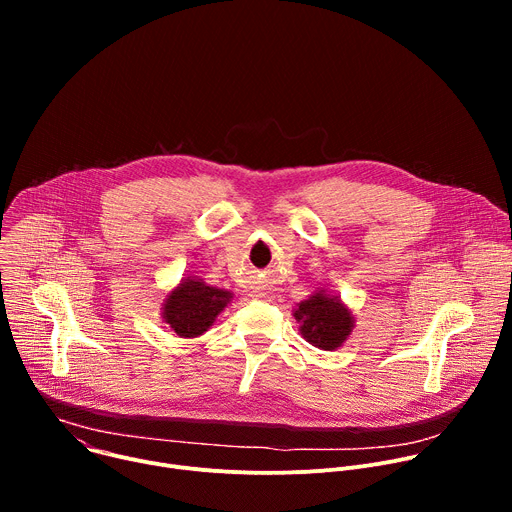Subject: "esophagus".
<instances>
[{
  "instance_id": "1",
  "label": "esophagus",
  "mask_w": 512,
  "mask_h": 512,
  "mask_svg": "<svg viewBox=\"0 0 512 512\" xmlns=\"http://www.w3.org/2000/svg\"><path fill=\"white\" fill-rule=\"evenodd\" d=\"M255 296L257 298H269V289L267 287H257L255 289Z\"/></svg>"
}]
</instances>
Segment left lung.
<instances>
[{"label": "left lung", "mask_w": 512, "mask_h": 512, "mask_svg": "<svg viewBox=\"0 0 512 512\" xmlns=\"http://www.w3.org/2000/svg\"><path fill=\"white\" fill-rule=\"evenodd\" d=\"M294 318L304 340L320 350L340 348L354 328L352 310L340 296H332V291L326 289H316L312 296L296 304Z\"/></svg>", "instance_id": "1"}]
</instances>
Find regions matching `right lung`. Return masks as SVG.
<instances>
[{
    "mask_svg": "<svg viewBox=\"0 0 512 512\" xmlns=\"http://www.w3.org/2000/svg\"><path fill=\"white\" fill-rule=\"evenodd\" d=\"M233 300L229 289L214 287L196 275L182 277L162 302V320L180 338H198L208 332Z\"/></svg>",
    "mask_w": 512,
    "mask_h": 512,
    "instance_id": "add662e5",
    "label": "right lung"
}]
</instances>
